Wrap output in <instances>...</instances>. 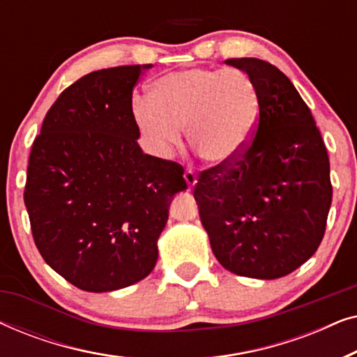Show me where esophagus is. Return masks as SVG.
<instances>
[{"label": "esophagus", "instance_id": "esophagus-1", "mask_svg": "<svg viewBox=\"0 0 357 357\" xmlns=\"http://www.w3.org/2000/svg\"><path fill=\"white\" fill-rule=\"evenodd\" d=\"M183 178H185V182H187L188 188H192L193 185L197 183V174H195L192 169H187V170H185V174H183Z\"/></svg>", "mask_w": 357, "mask_h": 357}]
</instances>
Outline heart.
I'll return each instance as SVG.
<instances>
[{
	"mask_svg": "<svg viewBox=\"0 0 357 357\" xmlns=\"http://www.w3.org/2000/svg\"><path fill=\"white\" fill-rule=\"evenodd\" d=\"M260 96L237 68H192L159 77L151 99H136L135 120L155 153L169 155L187 128L193 149L209 164L237 159L250 143Z\"/></svg>",
	"mask_w": 357,
	"mask_h": 357,
	"instance_id": "obj_1",
	"label": "heart"
}]
</instances>
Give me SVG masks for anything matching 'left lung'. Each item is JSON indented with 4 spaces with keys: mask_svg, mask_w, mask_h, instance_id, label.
Instances as JSON below:
<instances>
[{
    "mask_svg": "<svg viewBox=\"0 0 357 357\" xmlns=\"http://www.w3.org/2000/svg\"><path fill=\"white\" fill-rule=\"evenodd\" d=\"M226 63L252 77L260 110L245 151L199 172L193 197L218 261L238 276L276 280L304 265L325 236L328 153L284 73L257 58Z\"/></svg>",
    "mask_w": 357,
    "mask_h": 357,
    "instance_id": "obj_1",
    "label": "left lung"
}]
</instances>
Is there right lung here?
<instances>
[{
    "mask_svg": "<svg viewBox=\"0 0 357 357\" xmlns=\"http://www.w3.org/2000/svg\"><path fill=\"white\" fill-rule=\"evenodd\" d=\"M151 65L92 71L58 96L33 139L24 188L33 242L73 286L135 284L158 261V238L183 167L144 154L133 89Z\"/></svg>",
    "mask_w": 357,
    "mask_h": 357,
    "instance_id": "obj_1",
    "label": "right lung"
}]
</instances>
